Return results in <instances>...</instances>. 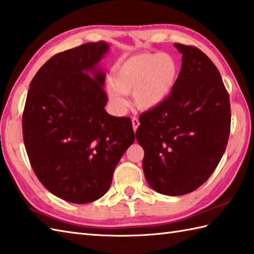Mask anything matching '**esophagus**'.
Returning a JSON list of instances; mask_svg holds the SVG:
<instances>
[{
  "label": "esophagus",
  "mask_w": 254,
  "mask_h": 254,
  "mask_svg": "<svg viewBox=\"0 0 254 254\" xmlns=\"http://www.w3.org/2000/svg\"><path fill=\"white\" fill-rule=\"evenodd\" d=\"M132 126H133V130L136 131L137 127L139 126V121H138V119L136 117H133L132 118Z\"/></svg>",
  "instance_id": "obj_1"
}]
</instances>
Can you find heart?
Returning <instances> with one entry per match:
<instances>
[{
    "label": "heart",
    "mask_w": 254,
    "mask_h": 254,
    "mask_svg": "<svg viewBox=\"0 0 254 254\" xmlns=\"http://www.w3.org/2000/svg\"><path fill=\"white\" fill-rule=\"evenodd\" d=\"M179 76V64L166 53H138L117 64L111 75L107 93L117 111L126 110L127 100L122 95H131L138 110H150L168 98Z\"/></svg>",
    "instance_id": "b5f03b06"
}]
</instances>
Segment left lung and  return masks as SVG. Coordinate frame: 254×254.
Masks as SVG:
<instances>
[{"mask_svg": "<svg viewBox=\"0 0 254 254\" xmlns=\"http://www.w3.org/2000/svg\"><path fill=\"white\" fill-rule=\"evenodd\" d=\"M182 53L170 95L139 117L136 139L143 170L156 192L178 196L196 190L219 164L230 133V102L222 76L197 48L175 44Z\"/></svg>", "mask_w": 254, "mask_h": 254, "instance_id": "obj_1", "label": "left lung"}]
</instances>
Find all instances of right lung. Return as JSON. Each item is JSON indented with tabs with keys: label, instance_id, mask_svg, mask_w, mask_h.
<instances>
[{
	"label": "right lung",
	"instance_id": "obj_1",
	"mask_svg": "<svg viewBox=\"0 0 254 254\" xmlns=\"http://www.w3.org/2000/svg\"><path fill=\"white\" fill-rule=\"evenodd\" d=\"M108 49L89 42L53 56L32 78L23 112L32 170L48 191L75 204L105 195L135 141L131 119L105 110L106 74L97 65Z\"/></svg>",
	"mask_w": 254,
	"mask_h": 254
}]
</instances>
